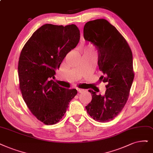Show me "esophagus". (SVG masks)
<instances>
[{"instance_id":"1","label":"esophagus","mask_w":153,"mask_h":153,"mask_svg":"<svg viewBox=\"0 0 153 153\" xmlns=\"http://www.w3.org/2000/svg\"><path fill=\"white\" fill-rule=\"evenodd\" d=\"M77 91H78V93H82V92H83L84 90V89H79V88H78V89H77Z\"/></svg>"}]
</instances>
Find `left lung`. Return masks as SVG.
I'll list each match as a JSON object with an SVG mask.
<instances>
[{
  "label": "left lung",
  "mask_w": 153,
  "mask_h": 153,
  "mask_svg": "<svg viewBox=\"0 0 153 153\" xmlns=\"http://www.w3.org/2000/svg\"><path fill=\"white\" fill-rule=\"evenodd\" d=\"M84 38L98 50L100 79L106 82L104 96L91 93L88 114L99 122H107L120 114L128 100L134 77L132 52L126 39L105 19L90 21L84 27Z\"/></svg>",
  "instance_id": "left-lung-1"
}]
</instances>
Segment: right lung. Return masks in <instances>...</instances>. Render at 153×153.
Listing matches in <instances>:
<instances>
[{
    "label": "right lung",
    "mask_w": 153,
    "mask_h": 153,
    "mask_svg": "<svg viewBox=\"0 0 153 153\" xmlns=\"http://www.w3.org/2000/svg\"><path fill=\"white\" fill-rule=\"evenodd\" d=\"M80 39L75 25L46 24L33 33L22 48L18 62L19 89L32 114L45 125L59 122L77 94L53 80L55 69Z\"/></svg>",
    "instance_id": "right-lung-1"
}]
</instances>
